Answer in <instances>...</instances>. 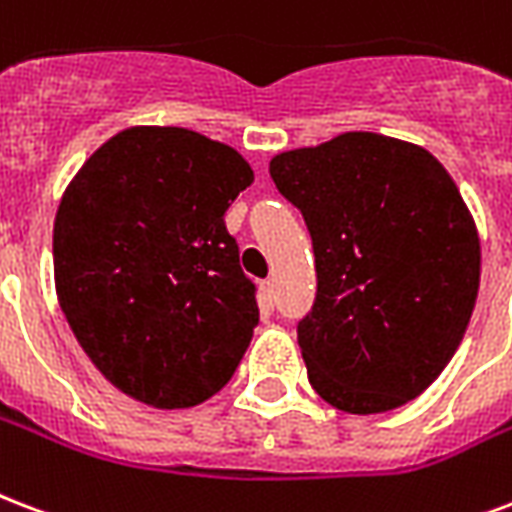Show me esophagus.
<instances>
[{"instance_id":"esophagus-1","label":"esophagus","mask_w":512,"mask_h":512,"mask_svg":"<svg viewBox=\"0 0 512 512\" xmlns=\"http://www.w3.org/2000/svg\"><path fill=\"white\" fill-rule=\"evenodd\" d=\"M260 290H263L265 306H273V303H276V282H273V279H265V282L260 284Z\"/></svg>"}]
</instances>
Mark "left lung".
Wrapping results in <instances>:
<instances>
[{
    "label": "left lung",
    "instance_id": "8db88e82",
    "mask_svg": "<svg viewBox=\"0 0 512 512\" xmlns=\"http://www.w3.org/2000/svg\"><path fill=\"white\" fill-rule=\"evenodd\" d=\"M271 179L314 247L298 343L317 395L346 413L419 397L462 343L481 282L454 179L416 144L362 131L276 155Z\"/></svg>",
    "mask_w": 512,
    "mask_h": 512
}]
</instances>
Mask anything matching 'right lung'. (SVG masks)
<instances>
[{"label": "right lung", "mask_w": 512, "mask_h": 512, "mask_svg": "<svg viewBox=\"0 0 512 512\" xmlns=\"http://www.w3.org/2000/svg\"><path fill=\"white\" fill-rule=\"evenodd\" d=\"M252 169L187 128H126L66 187L53 271L91 362L134 400L193 408L228 384L260 322L225 212Z\"/></svg>", "instance_id": "1"}]
</instances>
